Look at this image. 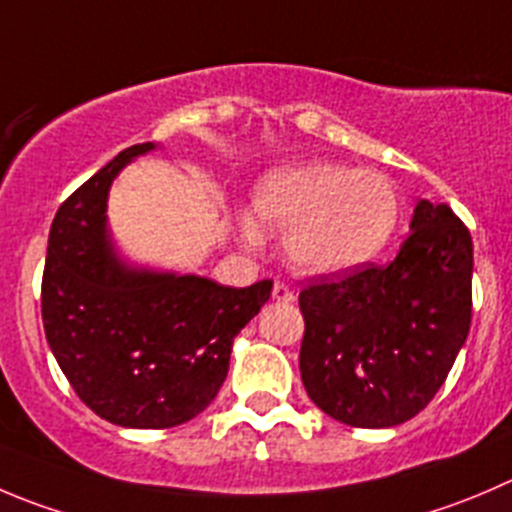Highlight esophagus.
<instances>
[{"label": "esophagus", "instance_id": "esophagus-1", "mask_svg": "<svg viewBox=\"0 0 512 512\" xmlns=\"http://www.w3.org/2000/svg\"><path fill=\"white\" fill-rule=\"evenodd\" d=\"M274 299H276V301H284V304H289V301L296 299V294H294V291H291L286 284H281V281H276V284H274Z\"/></svg>", "mask_w": 512, "mask_h": 512}]
</instances>
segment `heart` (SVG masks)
<instances>
[{"mask_svg": "<svg viewBox=\"0 0 512 512\" xmlns=\"http://www.w3.org/2000/svg\"><path fill=\"white\" fill-rule=\"evenodd\" d=\"M253 211L266 228L284 231L291 269L306 276H337L367 264L389 243L399 223V193L377 170L311 160L276 168L261 178ZM243 243L264 241V228L238 216Z\"/></svg>", "mask_w": 512, "mask_h": 512, "instance_id": "1", "label": "heart"}]
</instances>
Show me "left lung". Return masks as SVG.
I'll use <instances>...</instances> for the list:
<instances>
[{
  "instance_id": "8db88e82",
  "label": "left lung",
  "mask_w": 512,
  "mask_h": 512,
  "mask_svg": "<svg viewBox=\"0 0 512 512\" xmlns=\"http://www.w3.org/2000/svg\"><path fill=\"white\" fill-rule=\"evenodd\" d=\"M470 286V231L447 203L417 201L394 261L299 294V369L311 402L349 427L412 420L465 344Z\"/></svg>"
}]
</instances>
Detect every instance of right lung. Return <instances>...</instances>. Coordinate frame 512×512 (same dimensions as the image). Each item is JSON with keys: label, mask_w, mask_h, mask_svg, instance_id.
Here are the masks:
<instances>
[{"label": "right lung", "mask_w": 512, "mask_h": 512, "mask_svg": "<svg viewBox=\"0 0 512 512\" xmlns=\"http://www.w3.org/2000/svg\"><path fill=\"white\" fill-rule=\"evenodd\" d=\"M155 148L123 150L62 203L42 276V321L57 364L95 415L133 430L183 425L211 405L233 339L274 286L233 289L118 256L107 193L125 165Z\"/></svg>", "instance_id": "add662e5"}]
</instances>
